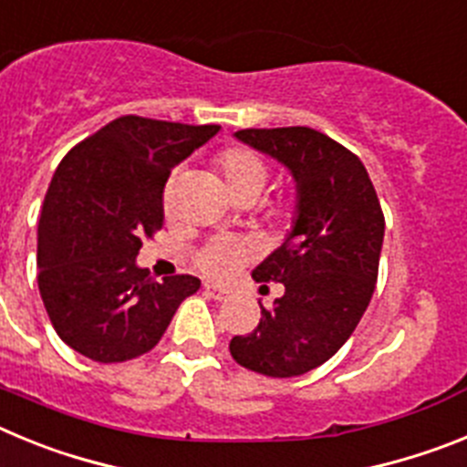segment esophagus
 <instances>
[{"mask_svg": "<svg viewBox=\"0 0 467 467\" xmlns=\"http://www.w3.org/2000/svg\"><path fill=\"white\" fill-rule=\"evenodd\" d=\"M203 290L208 292L210 296H213V299H226V296H229V290H224V287H220V285H213V283H205L203 285Z\"/></svg>", "mask_w": 467, "mask_h": 467, "instance_id": "esophagus-1", "label": "esophagus"}]
</instances>
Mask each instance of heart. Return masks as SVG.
<instances>
[{"label":"heart","mask_w":467,"mask_h":467,"mask_svg":"<svg viewBox=\"0 0 467 467\" xmlns=\"http://www.w3.org/2000/svg\"><path fill=\"white\" fill-rule=\"evenodd\" d=\"M214 168L220 172L222 187L226 189L234 201H243V198H254L266 189L271 180V166L269 161L257 154L254 150L247 147H231V150L222 151L214 161ZM172 193H175V182H168L166 192H163V205L166 210L172 205ZM290 205H278L275 217H285ZM254 259V247L243 238H214V241L205 243L193 257V264L201 274L214 280H229L231 275H236L238 271Z\"/></svg>","instance_id":"1"}]
</instances>
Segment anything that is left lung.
Wrapping results in <instances>:
<instances>
[{
    "instance_id": "left-lung-1",
    "label": "left lung",
    "mask_w": 467,
    "mask_h": 467,
    "mask_svg": "<svg viewBox=\"0 0 467 467\" xmlns=\"http://www.w3.org/2000/svg\"><path fill=\"white\" fill-rule=\"evenodd\" d=\"M236 138L290 168L296 220L253 271L257 283H283L285 295L229 350L264 377H299L327 362L369 306L386 220L362 161L320 130L245 128Z\"/></svg>"
}]
</instances>
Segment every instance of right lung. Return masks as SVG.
<instances>
[{"label":"right lung","mask_w":467,"mask_h":467,"mask_svg":"<svg viewBox=\"0 0 467 467\" xmlns=\"http://www.w3.org/2000/svg\"><path fill=\"white\" fill-rule=\"evenodd\" d=\"M217 130L128 114L60 161L36 231V283L69 348L95 362L144 356L201 287L187 274L156 283L135 257L163 226L171 171Z\"/></svg>","instance_id":"obj_1"}]
</instances>
